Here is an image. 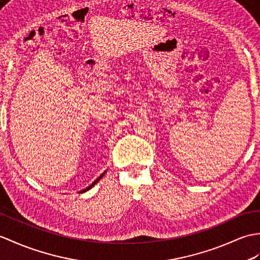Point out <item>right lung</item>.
Wrapping results in <instances>:
<instances>
[{
  "label": "right lung",
  "instance_id": "right-lung-1",
  "mask_svg": "<svg viewBox=\"0 0 260 260\" xmlns=\"http://www.w3.org/2000/svg\"><path fill=\"white\" fill-rule=\"evenodd\" d=\"M105 173H106V171H105L104 173H103V174L101 175V176H100L99 178H96V179L94 180V183H92V185H89L88 187H86V188H85V189H83V190H81V191H80V192H81V194H82V192H85V191L89 190L90 188H92V187H94V186H95V184H96V183H98V182H100V180H101V178H103V176H104V175H105Z\"/></svg>",
  "mask_w": 260,
  "mask_h": 260
}]
</instances>
